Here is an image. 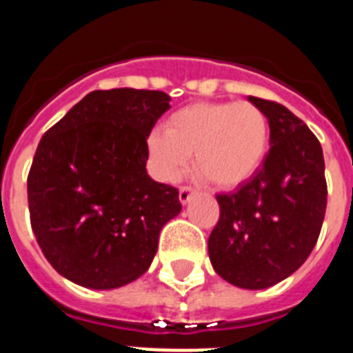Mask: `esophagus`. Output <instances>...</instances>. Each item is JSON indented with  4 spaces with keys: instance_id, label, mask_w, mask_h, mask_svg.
<instances>
[{
    "instance_id": "obj_1",
    "label": "esophagus",
    "mask_w": 353,
    "mask_h": 353,
    "mask_svg": "<svg viewBox=\"0 0 353 353\" xmlns=\"http://www.w3.org/2000/svg\"><path fill=\"white\" fill-rule=\"evenodd\" d=\"M196 194V190L190 187H181L179 188V201H181L183 205H187L190 199H192V196Z\"/></svg>"
}]
</instances>
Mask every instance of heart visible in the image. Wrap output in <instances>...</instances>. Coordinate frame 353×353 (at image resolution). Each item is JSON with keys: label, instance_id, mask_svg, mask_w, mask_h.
<instances>
[{"label": "heart", "instance_id": "1", "mask_svg": "<svg viewBox=\"0 0 353 353\" xmlns=\"http://www.w3.org/2000/svg\"><path fill=\"white\" fill-rule=\"evenodd\" d=\"M152 170L176 183L194 154L196 170L220 188L245 183L269 150L268 115L252 102H198L172 113L146 141Z\"/></svg>", "mask_w": 353, "mask_h": 353}]
</instances>
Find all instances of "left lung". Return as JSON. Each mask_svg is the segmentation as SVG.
I'll use <instances>...</instances> for the list:
<instances>
[{
    "mask_svg": "<svg viewBox=\"0 0 353 353\" xmlns=\"http://www.w3.org/2000/svg\"><path fill=\"white\" fill-rule=\"evenodd\" d=\"M269 121L262 168L216 196L220 220L209 236L212 268L229 284L265 290L293 274L317 243L328 188L319 139L285 106L249 97Z\"/></svg>",
    "mask_w": 353,
    "mask_h": 353,
    "instance_id": "1",
    "label": "left lung"
}]
</instances>
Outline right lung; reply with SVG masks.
<instances>
[{"instance_id": "obj_1", "label": "right lung", "mask_w": 353, "mask_h": 353, "mask_svg": "<svg viewBox=\"0 0 353 353\" xmlns=\"http://www.w3.org/2000/svg\"><path fill=\"white\" fill-rule=\"evenodd\" d=\"M163 91H91L49 128L27 177L30 225L52 268L90 290L148 271L179 192L146 172L148 139L170 110Z\"/></svg>"}]
</instances>
